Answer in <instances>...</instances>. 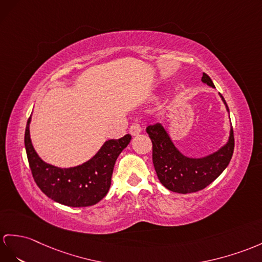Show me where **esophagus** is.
I'll return each instance as SVG.
<instances>
[{"label":"esophagus","instance_id":"esophagus-1","mask_svg":"<svg viewBox=\"0 0 262 262\" xmlns=\"http://www.w3.org/2000/svg\"><path fill=\"white\" fill-rule=\"evenodd\" d=\"M141 131H142V127H141V125H140L139 123H133L130 126V135L131 136H137Z\"/></svg>","mask_w":262,"mask_h":262}]
</instances>
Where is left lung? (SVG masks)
<instances>
[{
	"instance_id": "1",
	"label": "left lung",
	"mask_w": 262,
	"mask_h": 262,
	"mask_svg": "<svg viewBox=\"0 0 262 262\" xmlns=\"http://www.w3.org/2000/svg\"><path fill=\"white\" fill-rule=\"evenodd\" d=\"M201 81L209 86L215 88L212 80L206 73H203ZM219 95L229 112L226 100L220 93ZM146 132L152 141V160L158 179L165 188L173 192L191 193L205 189L222 173L232 158L234 149L232 125L226 144L201 158L184 156L177 148L167 129L161 123L149 125Z\"/></svg>"
}]
</instances>
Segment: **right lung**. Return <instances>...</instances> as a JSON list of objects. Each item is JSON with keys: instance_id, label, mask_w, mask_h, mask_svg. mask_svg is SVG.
Here are the masks:
<instances>
[{"instance_id": "1", "label": "right lung", "mask_w": 262, "mask_h": 262, "mask_svg": "<svg viewBox=\"0 0 262 262\" xmlns=\"http://www.w3.org/2000/svg\"><path fill=\"white\" fill-rule=\"evenodd\" d=\"M31 118L25 127L24 144L32 176L42 192L53 201L69 207H89L103 199L111 186L114 163L130 143L131 136L107 140L84 163L59 168L43 161L34 150L30 137Z\"/></svg>"}]
</instances>
